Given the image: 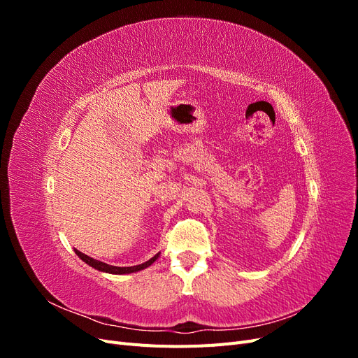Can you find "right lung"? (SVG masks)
<instances>
[{
  "mask_svg": "<svg viewBox=\"0 0 358 358\" xmlns=\"http://www.w3.org/2000/svg\"><path fill=\"white\" fill-rule=\"evenodd\" d=\"M74 252L79 255V258H82L83 262L86 264H90L91 267L100 270V272H106V273H112V275H124V273H134V272H138V270H143L146 267H149L150 264H152L155 259L159 257V254H157L155 257H152L150 259H148L146 263H142L138 266H131V267H116V266H110V264H106L103 262H99V259H94L88 255H85L83 252L78 251V249H74Z\"/></svg>",
  "mask_w": 358,
  "mask_h": 358,
  "instance_id": "right-lung-1",
  "label": "right lung"
}]
</instances>
